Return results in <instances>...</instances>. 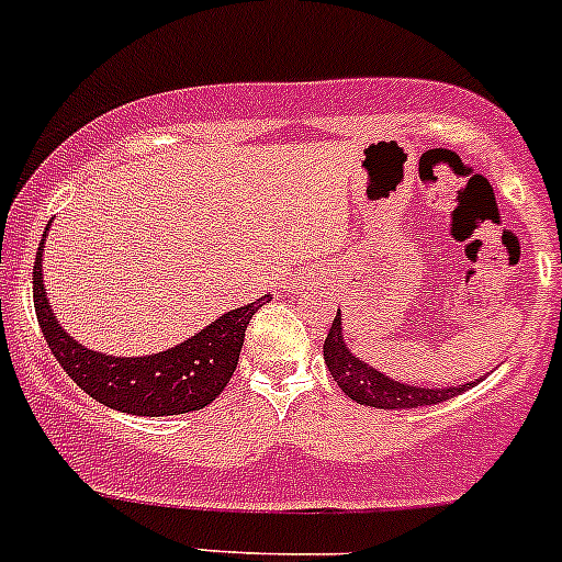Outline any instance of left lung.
Returning a JSON list of instances; mask_svg holds the SVG:
<instances>
[{"instance_id": "8db88e82", "label": "left lung", "mask_w": 562, "mask_h": 562, "mask_svg": "<svg viewBox=\"0 0 562 562\" xmlns=\"http://www.w3.org/2000/svg\"><path fill=\"white\" fill-rule=\"evenodd\" d=\"M325 349V366L333 375L344 394H349L355 403L371 405V408L384 411H403V408H424V405L446 403V400L456 397V394L467 392L472 384L448 386V390H429V386H411L400 384V381L386 379L375 368H368L366 362L357 360L347 349L341 338V312L333 319L328 338L323 344Z\"/></svg>"}]
</instances>
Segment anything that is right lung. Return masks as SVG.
<instances>
[{"label":"right lung","instance_id":"obj_1","mask_svg":"<svg viewBox=\"0 0 562 562\" xmlns=\"http://www.w3.org/2000/svg\"><path fill=\"white\" fill-rule=\"evenodd\" d=\"M42 245L45 239L40 243L34 261V310L47 347L79 390L88 392L106 408L133 413V416H178V413L211 405L234 375L252 314L271 301L269 295H263L248 306L226 312L181 347L159 351V355H98V351L79 347L69 333L55 323L45 288H42Z\"/></svg>","mask_w":562,"mask_h":562}]
</instances>
